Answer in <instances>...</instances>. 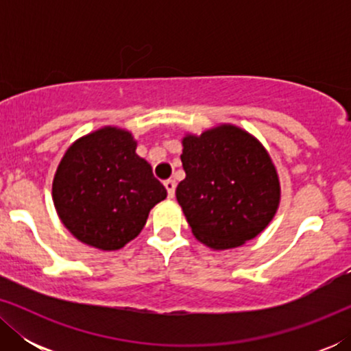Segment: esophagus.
I'll return each instance as SVG.
<instances>
[{
  "label": "esophagus",
  "mask_w": 351,
  "mask_h": 351,
  "mask_svg": "<svg viewBox=\"0 0 351 351\" xmlns=\"http://www.w3.org/2000/svg\"><path fill=\"white\" fill-rule=\"evenodd\" d=\"M165 186H166V190H167V196H169V198H174V195H176V180H172V179L166 180L165 182Z\"/></svg>",
  "instance_id": "esophagus-1"
}]
</instances>
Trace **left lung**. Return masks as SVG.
I'll use <instances>...</instances> for the list:
<instances>
[{
    "label": "left lung",
    "instance_id": "left-lung-1",
    "mask_svg": "<svg viewBox=\"0 0 351 351\" xmlns=\"http://www.w3.org/2000/svg\"><path fill=\"white\" fill-rule=\"evenodd\" d=\"M185 179L176 196L195 238L214 251L243 246L268 227L281 199L265 147L233 124L185 134Z\"/></svg>",
    "mask_w": 351,
    "mask_h": 351
}]
</instances>
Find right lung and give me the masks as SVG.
<instances>
[{
	"mask_svg": "<svg viewBox=\"0 0 351 351\" xmlns=\"http://www.w3.org/2000/svg\"><path fill=\"white\" fill-rule=\"evenodd\" d=\"M126 129L105 126L69 147L52 180V201L65 228L100 251L132 241L167 196Z\"/></svg>",
	"mask_w": 351,
	"mask_h": 351,
	"instance_id": "right-lung-1",
	"label": "right lung"
}]
</instances>
